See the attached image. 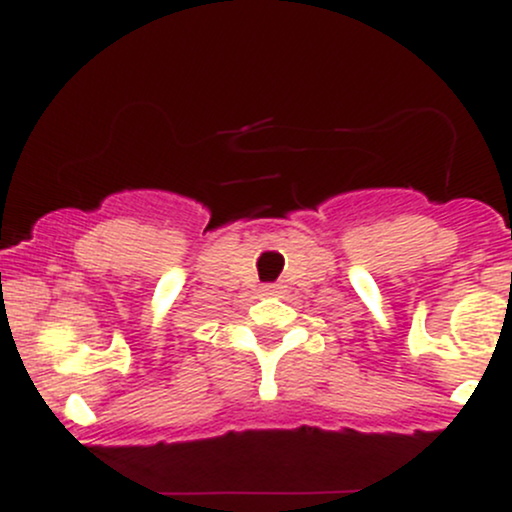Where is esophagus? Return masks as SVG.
I'll list each match as a JSON object with an SVG mask.
<instances>
[{
    "mask_svg": "<svg viewBox=\"0 0 512 512\" xmlns=\"http://www.w3.org/2000/svg\"><path fill=\"white\" fill-rule=\"evenodd\" d=\"M262 291L267 293V296H272V293L279 291V286H274V284H272V286H262Z\"/></svg>",
    "mask_w": 512,
    "mask_h": 512,
    "instance_id": "34e87169",
    "label": "esophagus"
}]
</instances>
